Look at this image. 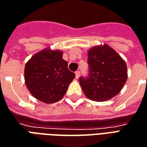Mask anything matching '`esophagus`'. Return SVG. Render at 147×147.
<instances>
[{"instance_id": "obj_1", "label": "esophagus", "mask_w": 147, "mask_h": 147, "mask_svg": "<svg viewBox=\"0 0 147 147\" xmlns=\"http://www.w3.org/2000/svg\"><path fill=\"white\" fill-rule=\"evenodd\" d=\"M80 76V71H76V79H79Z\"/></svg>"}]
</instances>
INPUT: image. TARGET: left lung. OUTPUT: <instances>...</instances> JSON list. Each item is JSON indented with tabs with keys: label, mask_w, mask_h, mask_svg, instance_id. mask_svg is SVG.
<instances>
[{
	"label": "left lung",
	"mask_w": 147,
	"mask_h": 147,
	"mask_svg": "<svg viewBox=\"0 0 147 147\" xmlns=\"http://www.w3.org/2000/svg\"><path fill=\"white\" fill-rule=\"evenodd\" d=\"M89 76L80 78V86L86 98L105 102L120 93L127 79L125 61L106 44L90 49L87 53Z\"/></svg>",
	"instance_id": "left-lung-1"
}]
</instances>
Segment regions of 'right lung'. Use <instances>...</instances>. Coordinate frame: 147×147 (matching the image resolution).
Wrapping results in <instances>:
<instances>
[{
	"instance_id": "right-lung-1",
	"label": "right lung",
	"mask_w": 147,
	"mask_h": 147,
	"mask_svg": "<svg viewBox=\"0 0 147 147\" xmlns=\"http://www.w3.org/2000/svg\"><path fill=\"white\" fill-rule=\"evenodd\" d=\"M75 76L67 68L63 52L49 48L32 56L24 68L27 89L35 98L46 104L63 98Z\"/></svg>"
}]
</instances>
